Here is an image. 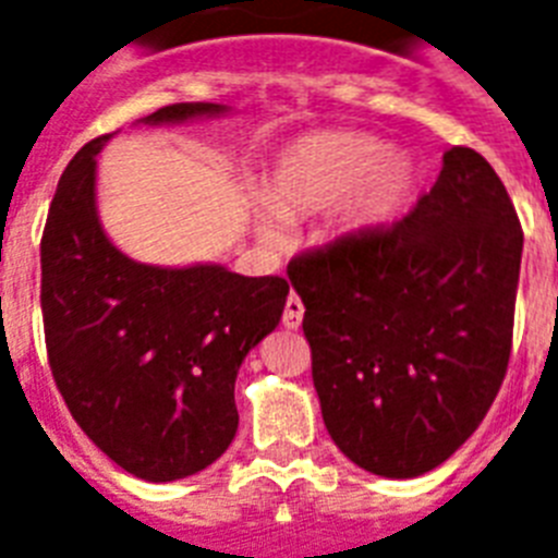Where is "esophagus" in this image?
Segmentation results:
<instances>
[{"label":"esophagus","mask_w":558,"mask_h":558,"mask_svg":"<svg viewBox=\"0 0 558 558\" xmlns=\"http://www.w3.org/2000/svg\"><path fill=\"white\" fill-rule=\"evenodd\" d=\"M302 316H305V305H302V299L296 293H290L288 302H284V313H282V325L288 330H296L302 325Z\"/></svg>","instance_id":"1"}]
</instances>
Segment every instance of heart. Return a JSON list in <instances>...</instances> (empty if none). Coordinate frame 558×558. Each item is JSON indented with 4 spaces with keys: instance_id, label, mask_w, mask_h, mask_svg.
<instances>
[{
    "instance_id": "b5f03b06",
    "label": "heart",
    "mask_w": 558,
    "mask_h": 558,
    "mask_svg": "<svg viewBox=\"0 0 558 558\" xmlns=\"http://www.w3.org/2000/svg\"><path fill=\"white\" fill-rule=\"evenodd\" d=\"M416 182V165L404 150L385 147L356 131H316L299 136L274 162L262 185L268 205L253 214L265 245L284 239L282 222L305 219L336 205L339 233H365L393 219Z\"/></svg>"
}]
</instances>
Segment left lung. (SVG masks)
Masks as SVG:
<instances>
[{"label": "left lung", "mask_w": 558, "mask_h": 558, "mask_svg": "<svg viewBox=\"0 0 558 558\" xmlns=\"http://www.w3.org/2000/svg\"><path fill=\"white\" fill-rule=\"evenodd\" d=\"M522 242L496 170L450 147L402 222L290 262L322 418L353 464L422 476L476 430L508 371Z\"/></svg>", "instance_id": "left-lung-1"}]
</instances>
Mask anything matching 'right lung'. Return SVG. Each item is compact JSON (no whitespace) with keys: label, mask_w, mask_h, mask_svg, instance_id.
<instances>
[{"label":"right lung","mask_w":558,"mask_h":558,"mask_svg":"<svg viewBox=\"0 0 558 558\" xmlns=\"http://www.w3.org/2000/svg\"><path fill=\"white\" fill-rule=\"evenodd\" d=\"M228 105L179 102L145 124L214 119ZM87 142L59 179L41 233V319L48 362L76 425L145 482H177L214 464L236 436V373L279 325L282 276L225 265L162 268L108 239Z\"/></svg>","instance_id":"1"}]
</instances>
